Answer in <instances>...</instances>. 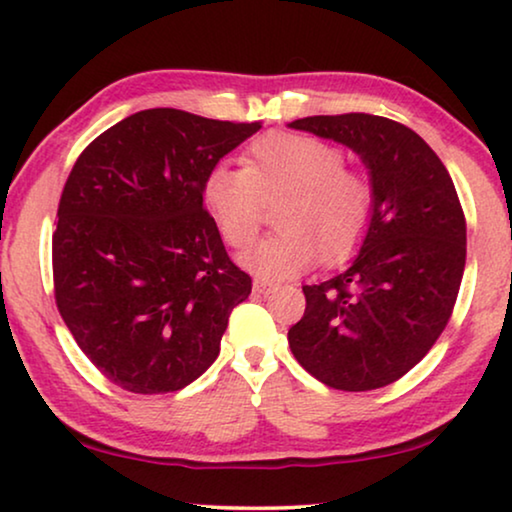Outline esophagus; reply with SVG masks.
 <instances>
[{"mask_svg":"<svg viewBox=\"0 0 512 512\" xmlns=\"http://www.w3.org/2000/svg\"><path fill=\"white\" fill-rule=\"evenodd\" d=\"M255 292L257 294H271L273 289H276V285H273V282H266V280H255Z\"/></svg>","mask_w":512,"mask_h":512,"instance_id":"1","label":"esophagus"}]
</instances>
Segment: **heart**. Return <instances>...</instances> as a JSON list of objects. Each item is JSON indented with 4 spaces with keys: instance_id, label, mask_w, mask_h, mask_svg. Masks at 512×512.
Masks as SVG:
<instances>
[{
    "instance_id": "obj_1",
    "label": "heart",
    "mask_w": 512,
    "mask_h": 512,
    "mask_svg": "<svg viewBox=\"0 0 512 512\" xmlns=\"http://www.w3.org/2000/svg\"><path fill=\"white\" fill-rule=\"evenodd\" d=\"M280 195V232L241 257L246 269L271 282L299 276L322 253L329 262L347 257L375 211L368 174L345 165L335 144L301 133L257 137L246 151V165L218 163L204 181V202L234 248L255 241L264 200Z\"/></svg>"
}]
</instances>
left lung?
Wrapping results in <instances>:
<instances>
[{"label": "left lung", "instance_id": "obj_1", "mask_svg": "<svg viewBox=\"0 0 512 512\" xmlns=\"http://www.w3.org/2000/svg\"><path fill=\"white\" fill-rule=\"evenodd\" d=\"M289 128L356 151L375 188L361 250L349 269L303 287L289 347L338 391L388 386L430 352L460 292L467 220L453 179L421 135L377 114H322Z\"/></svg>", "mask_w": 512, "mask_h": 512}]
</instances>
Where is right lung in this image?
I'll use <instances>...</instances> for the list:
<instances>
[{
  "mask_svg": "<svg viewBox=\"0 0 512 512\" xmlns=\"http://www.w3.org/2000/svg\"><path fill=\"white\" fill-rule=\"evenodd\" d=\"M262 124L154 108L121 119L75 160L52 234L59 315L124 391H181L220 352L253 280L204 209L213 165Z\"/></svg>",
  "mask_w": 512,
  "mask_h": 512,
  "instance_id": "obj_1",
  "label": "right lung"
}]
</instances>
